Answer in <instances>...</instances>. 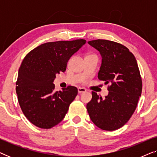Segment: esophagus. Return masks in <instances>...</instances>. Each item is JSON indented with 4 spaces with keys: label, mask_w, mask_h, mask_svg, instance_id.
Here are the masks:
<instances>
[{
    "label": "esophagus",
    "mask_w": 157,
    "mask_h": 157,
    "mask_svg": "<svg viewBox=\"0 0 157 157\" xmlns=\"http://www.w3.org/2000/svg\"><path fill=\"white\" fill-rule=\"evenodd\" d=\"M86 89H84V88H82V87H79V88H78V94L83 93V92H86Z\"/></svg>",
    "instance_id": "obj_1"
}]
</instances>
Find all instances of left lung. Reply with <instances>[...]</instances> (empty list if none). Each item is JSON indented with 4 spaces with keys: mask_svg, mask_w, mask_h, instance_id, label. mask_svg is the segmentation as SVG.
<instances>
[{
    "mask_svg": "<svg viewBox=\"0 0 157 157\" xmlns=\"http://www.w3.org/2000/svg\"><path fill=\"white\" fill-rule=\"evenodd\" d=\"M88 44L101 56L98 79L111 86L104 99L92 91L87 111L98 128L117 130L129 120L141 94L142 82L136 60L126 47L118 43L98 39Z\"/></svg>",
    "mask_w": 157,
    "mask_h": 157,
    "instance_id": "1",
    "label": "left lung"
}]
</instances>
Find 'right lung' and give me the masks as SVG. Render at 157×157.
<instances>
[{"label": "right lung", "mask_w": 157, "mask_h": 157, "mask_svg": "<svg viewBox=\"0 0 157 157\" xmlns=\"http://www.w3.org/2000/svg\"><path fill=\"white\" fill-rule=\"evenodd\" d=\"M86 42L78 39L46 43L25 56L18 70L16 94L21 110L33 125L51 128L65 117L78 89L69 86L55 91L53 81Z\"/></svg>", "instance_id": "right-lung-1"}]
</instances>
